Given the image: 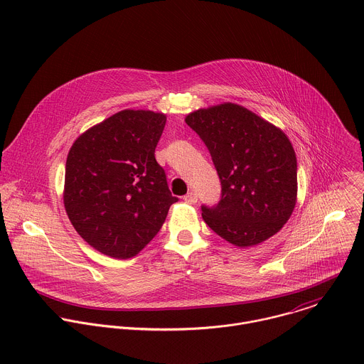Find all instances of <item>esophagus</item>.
Wrapping results in <instances>:
<instances>
[{"label": "esophagus", "instance_id": "obj_1", "mask_svg": "<svg viewBox=\"0 0 364 364\" xmlns=\"http://www.w3.org/2000/svg\"><path fill=\"white\" fill-rule=\"evenodd\" d=\"M184 201L186 203H190V204H194L197 201V194L194 191H190L184 196Z\"/></svg>", "mask_w": 364, "mask_h": 364}]
</instances>
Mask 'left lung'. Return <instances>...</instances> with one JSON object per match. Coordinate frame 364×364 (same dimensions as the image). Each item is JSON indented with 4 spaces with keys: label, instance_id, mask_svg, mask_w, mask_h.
I'll return each mask as SVG.
<instances>
[{
    "label": "left lung",
    "instance_id": "obj_1",
    "mask_svg": "<svg viewBox=\"0 0 364 364\" xmlns=\"http://www.w3.org/2000/svg\"><path fill=\"white\" fill-rule=\"evenodd\" d=\"M186 124L209 149L222 184L219 203L201 205L207 226L239 247L279 232L296 201V157L288 136L229 102L188 114Z\"/></svg>",
    "mask_w": 364,
    "mask_h": 364
}]
</instances>
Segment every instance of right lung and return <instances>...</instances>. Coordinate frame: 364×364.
Segmentation results:
<instances>
[{"label":"right lung","mask_w":364,"mask_h":364,"mask_svg":"<svg viewBox=\"0 0 364 364\" xmlns=\"http://www.w3.org/2000/svg\"><path fill=\"white\" fill-rule=\"evenodd\" d=\"M166 121L164 114L125 109L72 145L65 209L76 232L96 250L118 259L135 256L178 201L155 160Z\"/></svg>","instance_id":"right-lung-1"}]
</instances>
